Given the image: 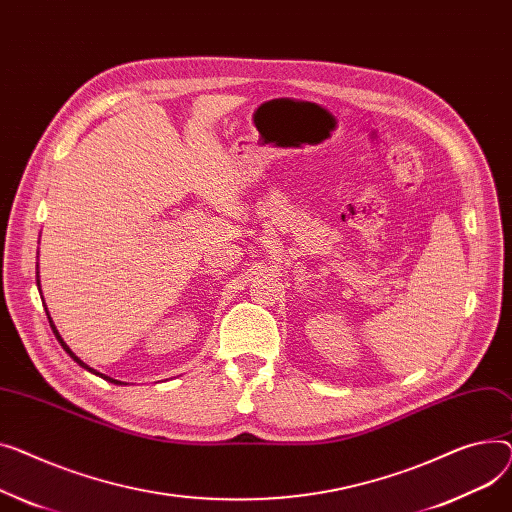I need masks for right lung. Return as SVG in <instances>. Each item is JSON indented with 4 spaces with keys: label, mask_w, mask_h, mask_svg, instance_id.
Segmentation results:
<instances>
[{
    "label": "right lung",
    "mask_w": 512,
    "mask_h": 512,
    "mask_svg": "<svg viewBox=\"0 0 512 512\" xmlns=\"http://www.w3.org/2000/svg\"><path fill=\"white\" fill-rule=\"evenodd\" d=\"M37 268H39V264H37ZM37 277H39V275H37ZM37 287H41V281H39V279H37ZM41 297H43V295H41ZM45 312H47V306H45ZM47 318H49V324H51V328H53V335H55V339H57L59 343H62L64 351H66V353H68V355H70V357L74 359V362H76L78 366H82V368H84V370H88L90 374H95V376H101L103 380H109V382H113V384H122V382H119V380H113V378H109V376H105V374H101V372H97V370H93V368H88V366H86V364L82 362V359H80V357H78V355H76V353H74V351H72V349H70V347L66 345V341L62 339V335H59V333H57V328H55V324H53V320H51L49 312H47Z\"/></svg>",
    "instance_id": "right-lung-1"
}]
</instances>
